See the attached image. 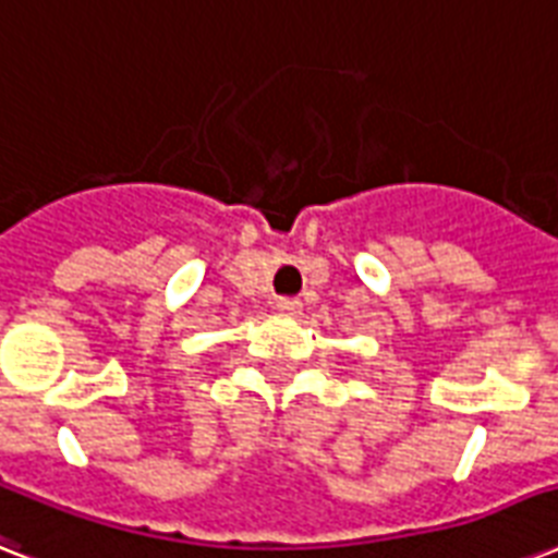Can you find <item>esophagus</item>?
Returning <instances> with one entry per match:
<instances>
[{
  "label": "esophagus",
  "mask_w": 558,
  "mask_h": 558,
  "mask_svg": "<svg viewBox=\"0 0 558 558\" xmlns=\"http://www.w3.org/2000/svg\"><path fill=\"white\" fill-rule=\"evenodd\" d=\"M275 310H278V315H283V318H295V315H301V301H298V298H278V301H275Z\"/></svg>",
  "instance_id": "obj_1"
}]
</instances>
